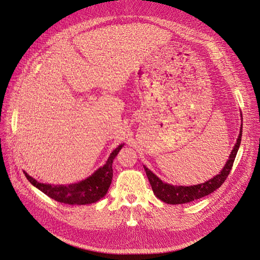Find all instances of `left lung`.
I'll return each instance as SVG.
<instances>
[{"mask_svg":"<svg viewBox=\"0 0 260 260\" xmlns=\"http://www.w3.org/2000/svg\"><path fill=\"white\" fill-rule=\"evenodd\" d=\"M242 134H243V124L241 127V132H240L237 143H235V145L230 153L229 159L227 160L225 167L223 168V170L221 171L220 174L205 181L204 183H200V184H196V185H188V186L171 185V184L162 182L156 175H154L149 169H147L144 166L146 175L151 184L154 195L159 200L164 201L165 203L183 204V203H187V202L200 199L204 196L211 194L214 191H216L217 188H219L224 183V181L226 180V178L228 177V175L232 169L235 156H237L238 150L241 145Z\"/></svg>","mask_w":260,"mask_h":260,"instance_id":"left-lung-1","label":"left lung"}]
</instances>
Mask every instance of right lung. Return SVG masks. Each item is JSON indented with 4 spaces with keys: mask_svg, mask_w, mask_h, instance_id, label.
Returning <instances> with one entry per match:
<instances>
[{
    "mask_svg": "<svg viewBox=\"0 0 260 260\" xmlns=\"http://www.w3.org/2000/svg\"><path fill=\"white\" fill-rule=\"evenodd\" d=\"M122 146L123 144L113 150L104 167L100 168L87 179L78 183L69 185H51L38 182L26 172L25 175L34 186L58 202L78 205L91 204L99 201L107 194L113 177V159L122 148Z\"/></svg>",
    "mask_w": 260,
    "mask_h": 260,
    "instance_id": "add662e5",
    "label": "right lung"
}]
</instances>
